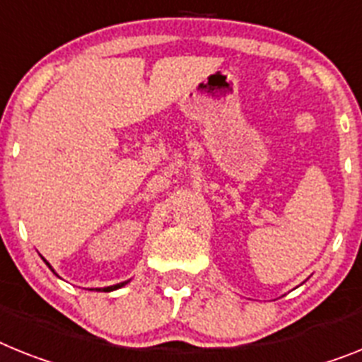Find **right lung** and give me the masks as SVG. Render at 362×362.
<instances>
[{"label":"right lung","mask_w":362,"mask_h":362,"mask_svg":"<svg viewBox=\"0 0 362 362\" xmlns=\"http://www.w3.org/2000/svg\"><path fill=\"white\" fill-rule=\"evenodd\" d=\"M42 259H44V257H42ZM45 265H47L51 270H53V267H51L49 263H47V261H45ZM53 272H54V270H53ZM54 274H57V272H54ZM129 281H130V279H127V281H121V284H115V285H110V287H103V289H95V291H105V293H110V291H115V289H121V287H124V285L129 284ZM90 291H93V289H90Z\"/></svg>","instance_id":"add662e5"}]
</instances>
